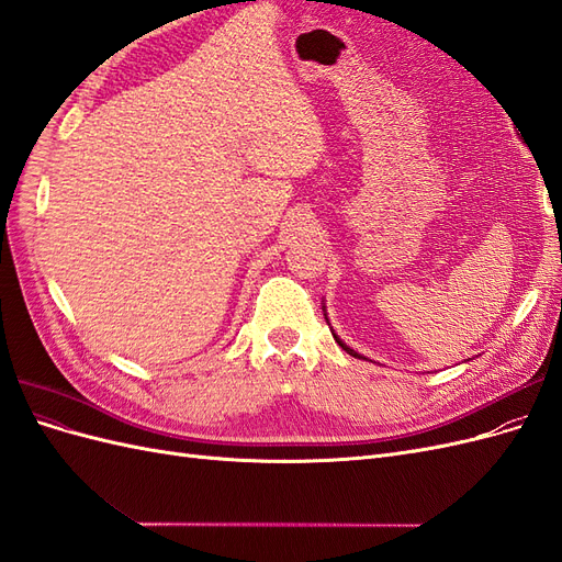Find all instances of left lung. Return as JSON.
<instances>
[{"instance_id": "1", "label": "left lung", "mask_w": 562, "mask_h": 562, "mask_svg": "<svg viewBox=\"0 0 562 562\" xmlns=\"http://www.w3.org/2000/svg\"><path fill=\"white\" fill-rule=\"evenodd\" d=\"M323 316H326V321H328V314H326V302H323ZM328 326H330V321H328ZM330 330H333V328H330ZM333 337H335V342H337L339 347H342L347 353H351V356H353V359H366V356H361L359 351H353L351 347H347V345L342 342V339H339L335 333H333Z\"/></svg>"}]
</instances>
